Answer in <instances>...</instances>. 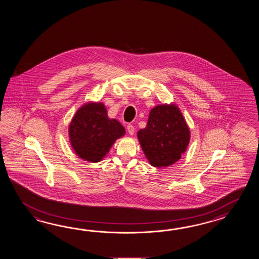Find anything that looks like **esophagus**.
I'll use <instances>...</instances> for the list:
<instances>
[{
  "instance_id": "obj_1",
  "label": "esophagus",
  "mask_w": 259,
  "mask_h": 259,
  "mask_svg": "<svg viewBox=\"0 0 259 259\" xmlns=\"http://www.w3.org/2000/svg\"><path fill=\"white\" fill-rule=\"evenodd\" d=\"M127 130L130 135H133V134H134V131H135V128H134V127L132 126V124H128V125H127Z\"/></svg>"
}]
</instances>
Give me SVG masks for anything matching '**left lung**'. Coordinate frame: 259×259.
I'll return each mask as SVG.
<instances>
[{"label": "left lung", "mask_w": 259, "mask_h": 259, "mask_svg": "<svg viewBox=\"0 0 259 259\" xmlns=\"http://www.w3.org/2000/svg\"><path fill=\"white\" fill-rule=\"evenodd\" d=\"M137 135L146 158L155 167L176 163L190 142V130L181 111L173 104L154 107L147 126Z\"/></svg>", "instance_id": "left-lung-1"}]
</instances>
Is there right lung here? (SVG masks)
Segmentation results:
<instances>
[{
  "label": "right lung",
  "mask_w": 259,
  "mask_h": 259,
  "mask_svg": "<svg viewBox=\"0 0 259 259\" xmlns=\"http://www.w3.org/2000/svg\"><path fill=\"white\" fill-rule=\"evenodd\" d=\"M68 132L77 156L96 163L105 157L116 139L125 134V128L116 119L108 118L102 103H88L77 111Z\"/></svg>",
  "instance_id": "add662e5"
}]
</instances>
